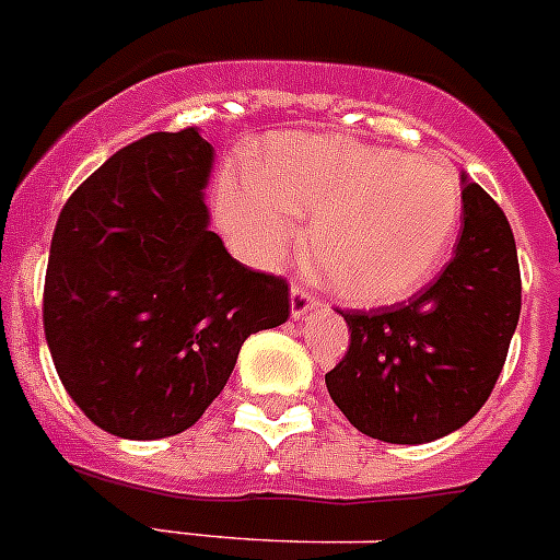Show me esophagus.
Instances as JSON below:
<instances>
[{
    "label": "esophagus",
    "instance_id": "esophagus-1",
    "mask_svg": "<svg viewBox=\"0 0 560 560\" xmlns=\"http://www.w3.org/2000/svg\"><path fill=\"white\" fill-rule=\"evenodd\" d=\"M314 308H316V296L311 294L305 285H300V283L291 285V316H294V319H300V316H305L308 311H314Z\"/></svg>",
    "mask_w": 560,
    "mask_h": 560
}]
</instances>
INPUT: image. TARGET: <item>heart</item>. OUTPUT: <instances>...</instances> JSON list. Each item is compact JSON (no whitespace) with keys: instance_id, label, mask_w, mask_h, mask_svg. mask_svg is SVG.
<instances>
[{"instance_id":"1","label":"heart","mask_w":560,"mask_h":560,"mask_svg":"<svg viewBox=\"0 0 560 560\" xmlns=\"http://www.w3.org/2000/svg\"><path fill=\"white\" fill-rule=\"evenodd\" d=\"M221 212L266 264L311 224L308 257L334 294L353 305L398 303L427 283L463 212L459 176L443 160L348 137L283 133L257 176L230 182Z\"/></svg>"}]
</instances>
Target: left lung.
Masks as SVG:
<instances>
[{"instance_id":"1","label":"left lung","mask_w":560,"mask_h":560,"mask_svg":"<svg viewBox=\"0 0 560 560\" xmlns=\"http://www.w3.org/2000/svg\"><path fill=\"white\" fill-rule=\"evenodd\" d=\"M522 311V275L502 207L463 179V232L448 266L407 303L341 311L345 359L325 384L341 415L384 443H432L482 409Z\"/></svg>"}]
</instances>
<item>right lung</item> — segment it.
Returning <instances> with one entry per match:
<instances>
[{
    "label": "right lung",
    "mask_w": 560,
    "mask_h": 560,
    "mask_svg": "<svg viewBox=\"0 0 560 560\" xmlns=\"http://www.w3.org/2000/svg\"><path fill=\"white\" fill-rule=\"evenodd\" d=\"M212 145L156 131L108 156L63 205L44 280L58 378L103 432L190 429L226 387L241 345L283 325L289 283L237 264L207 230Z\"/></svg>",
    "instance_id": "add662e5"
}]
</instances>
